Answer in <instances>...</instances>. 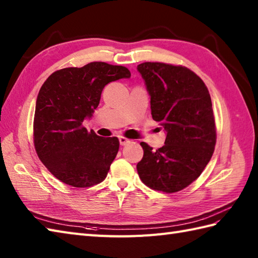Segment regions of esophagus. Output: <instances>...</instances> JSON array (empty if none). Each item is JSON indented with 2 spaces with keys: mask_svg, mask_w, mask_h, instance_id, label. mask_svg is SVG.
Wrapping results in <instances>:
<instances>
[{
  "mask_svg": "<svg viewBox=\"0 0 258 258\" xmlns=\"http://www.w3.org/2000/svg\"><path fill=\"white\" fill-rule=\"evenodd\" d=\"M118 140H119V144L122 145V146H125V145H127V144L131 143V141L128 139L124 138V136H119Z\"/></svg>",
  "mask_w": 258,
  "mask_h": 258,
  "instance_id": "34e87169",
  "label": "esophagus"
}]
</instances>
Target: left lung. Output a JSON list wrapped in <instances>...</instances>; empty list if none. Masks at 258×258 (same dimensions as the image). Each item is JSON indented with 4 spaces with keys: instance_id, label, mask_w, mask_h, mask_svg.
Instances as JSON below:
<instances>
[{
    "instance_id": "8db88e82",
    "label": "left lung",
    "mask_w": 258,
    "mask_h": 258,
    "mask_svg": "<svg viewBox=\"0 0 258 258\" xmlns=\"http://www.w3.org/2000/svg\"><path fill=\"white\" fill-rule=\"evenodd\" d=\"M151 96L152 117L166 131L161 149L142 142L144 155L138 163L146 186L176 193L200 176L211 161L216 127L210 92L193 71L160 62L138 65Z\"/></svg>"
}]
</instances>
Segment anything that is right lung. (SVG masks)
<instances>
[{
	"label": "right lung",
	"mask_w": 258,
	"mask_h": 258,
	"mask_svg": "<svg viewBox=\"0 0 258 258\" xmlns=\"http://www.w3.org/2000/svg\"><path fill=\"white\" fill-rule=\"evenodd\" d=\"M130 76L125 67L92 62L58 70L42 85L33 140L38 158L61 182L90 187L105 179L118 152V139L89 132L83 120L98 106L104 86Z\"/></svg>",
	"instance_id": "add662e5"
}]
</instances>
